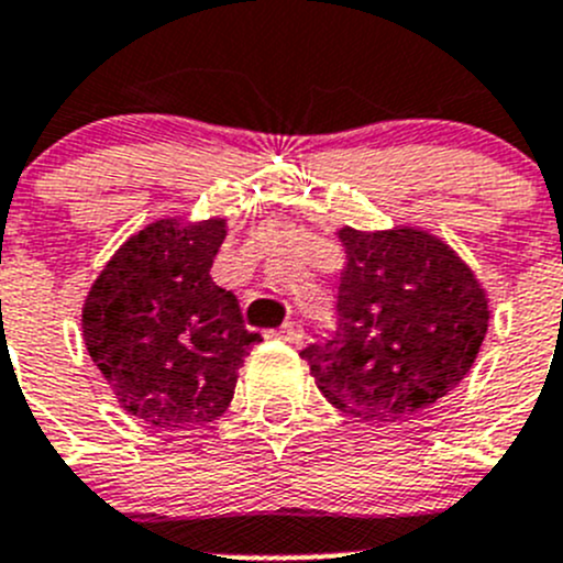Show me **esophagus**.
<instances>
[{
	"label": "esophagus",
	"mask_w": 563,
	"mask_h": 563,
	"mask_svg": "<svg viewBox=\"0 0 563 563\" xmlns=\"http://www.w3.org/2000/svg\"><path fill=\"white\" fill-rule=\"evenodd\" d=\"M302 328H299L297 322H286L283 324L280 330H277V339H283V341H288V344H299V341H302Z\"/></svg>",
	"instance_id": "obj_1"
}]
</instances>
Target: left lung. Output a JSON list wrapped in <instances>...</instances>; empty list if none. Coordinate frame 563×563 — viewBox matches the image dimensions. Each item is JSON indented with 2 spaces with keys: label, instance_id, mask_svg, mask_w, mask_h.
<instances>
[{
  "label": "left lung",
  "instance_id": "8db88e82",
  "mask_svg": "<svg viewBox=\"0 0 563 563\" xmlns=\"http://www.w3.org/2000/svg\"><path fill=\"white\" fill-rule=\"evenodd\" d=\"M346 264L330 339L302 350L319 391L366 422H400L453 391L488 330L470 266L428 230L341 228Z\"/></svg>",
  "mask_w": 563,
  "mask_h": 563
}]
</instances>
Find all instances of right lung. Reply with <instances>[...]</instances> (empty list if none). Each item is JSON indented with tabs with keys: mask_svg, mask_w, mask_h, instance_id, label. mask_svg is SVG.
Wrapping results in <instances>:
<instances>
[{
	"mask_svg": "<svg viewBox=\"0 0 563 563\" xmlns=\"http://www.w3.org/2000/svg\"><path fill=\"white\" fill-rule=\"evenodd\" d=\"M224 219H157L110 257L82 306L88 355L119 406L155 428H194L228 411L261 333L210 277Z\"/></svg>",
	"mask_w": 563,
	"mask_h": 563,
	"instance_id": "obj_1",
	"label": "right lung"
}]
</instances>
